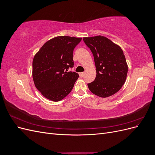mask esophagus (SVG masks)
<instances>
[{
    "label": "esophagus",
    "mask_w": 155,
    "mask_h": 155,
    "mask_svg": "<svg viewBox=\"0 0 155 155\" xmlns=\"http://www.w3.org/2000/svg\"><path fill=\"white\" fill-rule=\"evenodd\" d=\"M84 74H85V72H80L79 73V76L83 77L84 76Z\"/></svg>",
    "instance_id": "34e87169"
}]
</instances>
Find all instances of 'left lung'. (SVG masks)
<instances>
[{"label": "left lung", "instance_id": "left-lung-1", "mask_svg": "<svg viewBox=\"0 0 155 155\" xmlns=\"http://www.w3.org/2000/svg\"><path fill=\"white\" fill-rule=\"evenodd\" d=\"M83 39L92 51L96 68L94 81L88 83L89 90L101 97L114 94L124 85L128 72L123 50L104 36Z\"/></svg>", "mask_w": 155, "mask_h": 155}]
</instances>
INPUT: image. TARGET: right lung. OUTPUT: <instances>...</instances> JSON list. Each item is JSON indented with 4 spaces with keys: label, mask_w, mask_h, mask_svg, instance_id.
Returning <instances> with one entry per match:
<instances>
[{
    "label": "right lung",
    "mask_w": 155,
    "mask_h": 155,
    "mask_svg": "<svg viewBox=\"0 0 155 155\" xmlns=\"http://www.w3.org/2000/svg\"><path fill=\"white\" fill-rule=\"evenodd\" d=\"M81 38L59 36L43 45L33 60L35 86L47 99L58 101L71 92L79 78L74 67L73 51Z\"/></svg>",
    "instance_id": "1"
}]
</instances>
